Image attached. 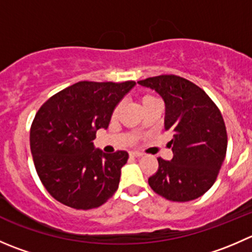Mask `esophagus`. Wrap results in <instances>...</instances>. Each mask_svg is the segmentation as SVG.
Here are the masks:
<instances>
[{
	"label": "esophagus",
	"mask_w": 252,
	"mask_h": 252,
	"mask_svg": "<svg viewBox=\"0 0 252 252\" xmlns=\"http://www.w3.org/2000/svg\"><path fill=\"white\" fill-rule=\"evenodd\" d=\"M129 155H130L131 157H141L142 156L141 152H139V151H131V152H129Z\"/></svg>",
	"instance_id": "34e87169"
}]
</instances>
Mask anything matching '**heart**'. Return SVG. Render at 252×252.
<instances>
[{
  "instance_id": "heart-1",
  "label": "heart",
  "mask_w": 252,
  "mask_h": 252,
  "mask_svg": "<svg viewBox=\"0 0 252 252\" xmlns=\"http://www.w3.org/2000/svg\"><path fill=\"white\" fill-rule=\"evenodd\" d=\"M155 98H156V97H152V96H144V97H142V100H141V103L147 102V101L155 100ZM118 111H119V106H117L116 110H114V112H113V114H117V113H118Z\"/></svg>"
}]
</instances>
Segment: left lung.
I'll return each mask as SVG.
<instances>
[{"label": "left lung", "instance_id": "1", "mask_svg": "<svg viewBox=\"0 0 252 252\" xmlns=\"http://www.w3.org/2000/svg\"><path fill=\"white\" fill-rule=\"evenodd\" d=\"M164 102V128L173 133L171 161L158 158L149 178L156 194L177 202L202 196L217 179L227 152V130L217 106L202 89L177 75L138 81Z\"/></svg>", "mask_w": 252, "mask_h": 252}]
</instances>
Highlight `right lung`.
Listing matches in <instances>:
<instances>
[{
	"label": "right lung",
	"instance_id": "add662e5",
	"mask_svg": "<svg viewBox=\"0 0 252 252\" xmlns=\"http://www.w3.org/2000/svg\"><path fill=\"white\" fill-rule=\"evenodd\" d=\"M135 81H79L42 105L30 130L40 180L52 197L77 210L103 205L117 191L128 152L107 155L93 140Z\"/></svg>",
	"mask_w": 252,
	"mask_h": 252
}]
</instances>
